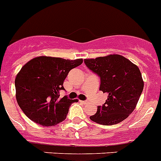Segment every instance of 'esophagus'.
Listing matches in <instances>:
<instances>
[{
    "instance_id": "obj_1",
    "label": "esophagus",
    "mask_w": 161,
    "mask_h": 161,
    "mask_svg": "<svg viewBox=\"0 0 161 161\" xmlns=\"http://www.w3.org/2000/svg\"><path fill=\"white\" fill-rule=\"evenodd\" d=\"M80 103H83V104L89 103V102H88V101H80Z\"/></svg>"
}]
</instances>
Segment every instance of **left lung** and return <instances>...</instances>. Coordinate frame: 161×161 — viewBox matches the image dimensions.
I'll return each mask as SVG.
<instances>
[{
  "mask_svg": "<svg viewBox=\"0 0 161 161\" xmlns=\"http://www.w3.org/2000/svg\"><path fill=\"white\" fill-rule=\"evenodd\" d=\"M84 63L99 76V90L108 95L105 103L97 107L90 120L103 125L125 120L134 110L143 90L138 67L119 54L85 59Z\"/></svg>",
  "mask_w": 161,
  "mask_h": 161,
  "instance_id": "8db88e82",
  "label": "left lung"
}]
</instances>
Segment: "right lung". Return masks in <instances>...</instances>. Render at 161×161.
<instances>
[{"label":"right lung","instance_id":"1","mask_svg":"<svg viewBox=\"0 0 161 161\" xmlns=\"http://www.w3.org/2000/svg\"><path fill=\"white\" fill-rule=\"evenodd\" d=\"M83 60L41 57L30 60L15 78L16 99L30 120L43 126H53L64 121L70 106L77 100L67 95L59 97L64 90L67 74L82 64Z\"/></svg>","mask_w":161,"mask_h":161}]
</instances>
